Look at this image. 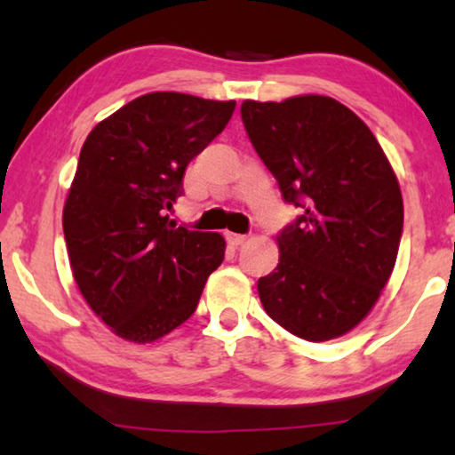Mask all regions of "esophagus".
Listing matches in <instances>:
<instances>
[{
	"instance_id": "1",
	"label": "esophagus",
	"mask_w": 455,
	"mask_h": 455,
	"mask_svg": "<svg viewBox=\"0 0 455 455\" xmlns=\"http://www.w3.org/2000/svg\"><path fill=\"white\" fill-rule=\"evenodd\" d=\"M225 236H227V241H228V244H233V247H239V244H243L244 241L249 239L247 235H239V233H230V230H227L225 233Z\"/></svg>"
}]
</instances>
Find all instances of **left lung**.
<instances>
[{
  "label": "left lung",
  "instance_id": "obj_1",
  "mask_svg": "<svg viewBox=\"0 0 455 455\" xmlns=\"http://www.w3.org/2000/svg\"><path fill=\"white\" fill-rule=\"evenodd\" d=\"M251 143L301 214L277 236L279 263L257 283L265 312L309 342L363 322L391 277L403 196L377 137L331 97L244 100Z\"/></svg>",
  "mask_w": 455,
  "mask_h": 455
}]
</instances>
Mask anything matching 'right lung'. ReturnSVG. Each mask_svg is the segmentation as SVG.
I'll return each mask as SVG.
<instances>
[{
  "instance_id": "obj_1",
  "label": "right lung",
  "mask_w": 455,
  "mask_h": 455,
  "mask_svg": "<svg viewBox=\"0 0 455 455\" xmlns=\"http://www.w3.org/2000/svg\"><path fill=\"white\" fill-rule=\"evenodd\" d=\"M235 100L148 92L92 127L62 212L70 269L113 334L146 344L194 314L225 259L219 233L170 220L186 165L211 143Z\"/></svg>"
}]
</instances>
